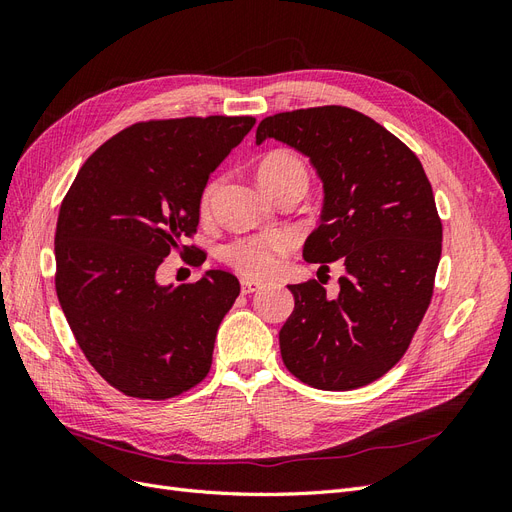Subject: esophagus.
I'll return each instance as SVG.
<instances>
[{"instance_id": "34e87169", "label": "esophagus", "mask_w": 512, "mask_h": 512, "mask_svg": "<svg viewBox=\"0 0 512 512\" xmlns=\"http://www.w3.org/2000/svg\"><path fill=\"white\" fill-rule=\"evenodd\" d=\"M260 288H262V284L256 282V280H250V277H243V280H241V292H243V294L258 292Z\"/></svg>"}]
</instances>
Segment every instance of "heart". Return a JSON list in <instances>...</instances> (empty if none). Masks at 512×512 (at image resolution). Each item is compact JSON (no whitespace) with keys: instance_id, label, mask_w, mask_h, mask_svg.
Returning <instances> with one entry per match:
<instances>
[{"instance_id":"1","label":"heart","mask_w":512,"mask_h":512,"mask_svg":"<svg viewBox=\"0 0 512 512\" xmlns=\"http://www.w3.org/2000/svg\"><path fill=\"white\" fill-rule=\"evenodd\" d=\"M305 162L288 149H273L258 164V181L269 194L282 185L301 181L307 185ZM218 183L211 181L200 196V211L207 213ZM292 250V239L286 232H267V235H250L230 243L224 250V258L239 273L250 277H269L280 269L282 258Z\"/></svg>"}]
</instances>
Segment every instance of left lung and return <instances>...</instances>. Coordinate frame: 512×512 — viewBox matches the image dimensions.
Returning <instances> with one entry per match:
<instances>
[{
    "instance_id": "obj_1",
    "label": "left lung",
    "mask_w": 512,
    "mask_h": 512,
    "mask_svg": "<svg viewBox=\"0 0 512 512\" xmlns=\"http://www.w3.org/2000/svg\"><path fill=\"white\" fill-rule=\"evenodd\" d=\"M267 138L303 153L322 181L320 226L303 258L346 267L335 299L316 280L288 286L284 365L322 391L359 389L404 356L429 307L442 254L431 183L397 136L346 106L262 119L256 145Z\"/></svg>"
}]
</instances>
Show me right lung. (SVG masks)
Wrapping results in <instances>:
<instances>
[{"label": "right lung", "instance_id": "1", "mask_svg": "<svg viewBox=\"0 0 512 512\" xmlns=\"http://www.w3.org/2000/svg\"><path fill=\"white\" fill-rule=\"evenodd\" d=\"M254 123H134L91 153L61 203L57 299L87 361L123 395L168 399L209 374L239 280L211 269L194 284L162 286L158 267L196 232L209 175Z\"/></svg>", "mask_w": 512, "mask_h": 512}]
</instances>
